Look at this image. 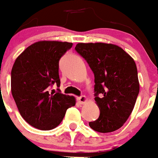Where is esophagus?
Segmentation results:
<instances>
[{"label": "esophagus", "mask_w": 158, "mask_h": 158, "mask_svg": "<svg viewBox=\"0 0 158 158\" xmlns=\"http://www.w3.org/2000/svg\"><path fill=\"white\" fill-rule=\"evenodd\" d=\"M77 101L79 104H81V105H83L85 103L87 102V97L84 96V95H82V96H80V97H78L77 98Z\"/></svg>", "instance_id": "esophagus-1"}]
</instances>
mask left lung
Here are the masks:
<instances>
[{
    "label": "left lung",
    "mask_w": 158,
    "mask_h": 158,
    "mask_svg": "<svg viewBox=\"0 0 158 158\" xmlns=\"http://www.w3.org/2000/svg\"><path fill=\"white\" fill-rule=\"evenodd\" d=\"M75 49L94 74V100L100 115L89 126L99 133L117 130L130 116L139 92L135 60L114 44L78 43Z\"/></svg>",
    "instance_id": "1"
}]
</instances>
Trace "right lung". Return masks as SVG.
Instances as JSON below:
<instances>
[{
	"mask_svg": "<svg viewBox=\"0 0 158 158\" xmlns=\"http://www.w3.org/2000/svg\"><path fill=\"white\" fill-rule=\"evenodd\" d=\"M72 43L41 41L28 47L15 60L11 72V91L20 115L32 127L50 130L62 122L73 96L50 93L60 85L59 61Z\"/></svg>",
	"mask_w": 158,
	"mask_h": 158,
	"instance_id": "obj_1",
	"label": "right lung"
}]
</instances>
